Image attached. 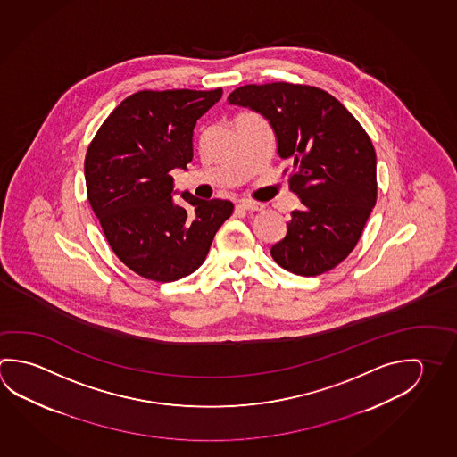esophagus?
I'll list each match as a JSON object with an SVG mask.
<instances>
[{
	"label": "esophagus",
	"mask_w": 457,
	"mask_h": 457,
	"mask_svg": "<svg viewBox=\"0 0 457 457\" xmlns=\"http://www.w3.org/2000/svg\"><path fill=\"white\" fill-rule=\"evenodd\" d=\"M237 207L242 210H248V212H262V210H263L262 204L252 201H240L239 204H237Z\"/></svg>",
	"instance_id": "1"
}]
</instances>
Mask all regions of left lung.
Instances as JSON below:
<instances>
[{
	"mask_svg": "<svg viewBox=\"0 0 457 457\" xmlns=\"http://www.w3.org/2000/svg\"><path fill=\"white\" fill-rule=\"evenodd\" d=\"M270 120L288 187L302 207L271 247L274 262L298 276H318L352 253L377 201L370 137L324 89L286 81L245 85L228 96Z\"/></svg>",
	"mask_w": 457,
	"mask_h": 457,
	"instance_id": "obj_1",
	"label": "left lung"
}]
</instances>
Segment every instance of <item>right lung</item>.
<instances>
[{
    "mask_svg": "<svg viewBox=\"0 0 457 457\" xmlns=\"http://www.w3.org/2000/svg\"><path fill=\"white\" fill-rule=\"evenodd\" d=\"M223 89L137 91L123 99L93 137L85 157L89 205L105 239L131 271L171 282L195 271L229 201L183 193L173 202L170 171L193 161L194 127Z\"/></svg>",
    "mask_w": 457,
    "mask_h": 457,
    "instance_id": "add662e5",
    "label": "right lung"
}]
</instances>
